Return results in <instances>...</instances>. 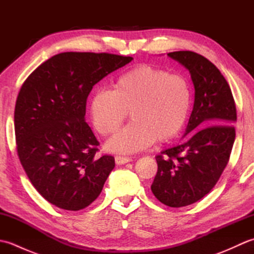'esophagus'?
I'll return each instance as SVG.
<instances>
[{
	"instance_id": "obj_1",
	"label": "esophagus",
	"mask_w": 254,
	"mask_h": 254,
	"mask_svg": "<svg viewBox=\"0 0 254 254\" xmlns=\"http://www.w3.org/2000/svg\"><path fill=\"white\" fill-rule=\"evenodd\" d=\"M115 160H116L117 165H123V164L130 163V161H132V158L131 157H123V156H116Z\"/></svg>"
}]
</instances>
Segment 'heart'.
Wrapping results in <instances>:
<instances>
[{"mask_svg":"<svg viewBox=\"0 0 254 254\" xmlns=\"http://www.w3.org/2000/svg\"><path fill=\"white\" fill-rule=\"evenodd\" d=\"M191 89L185 77L143 64L123 73L112 89H100L89 101L94 127L102 136L116 133L130 111L132 122L107 143L113 153L133 154L156 139L179 135L190 112Z\"/></svg>","mask_w":254,"mask_h":254,"instance_id":"heart-1","label":"heart"}]
</instances>
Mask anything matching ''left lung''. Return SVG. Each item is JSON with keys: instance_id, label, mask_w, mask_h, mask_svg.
Masks as SVG:
<instances>
[{"instance_id": "left-lung-1", "label": "left lung", "mask_w": 254, "mask_h": 254, "mask_svg": "<svg viewBox=\"0 0 254 254\" xmlns=\"http://www.w3.org/2000/svg\"><path fill=\"white\" fill-rule=\"evenodd\" d=\"M168 57L191 74L195 94L185 135L193 134L156 156L158 170L150 189L167 206L182 207L206 195L222 176L235 142L237 110L227 80L206 58L192 51Z\"/></svg>"}]
</instances>
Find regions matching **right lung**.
Instances as JSON below:
<instances>
[{"instance_id":"add662e5","label":"right lung","mask_w":254,"mask_h":254,"mask_svg":"<svg viewBox=\"0 0 254 254\" xmlns=\"http://www.w3.org/2000/svg\"><path fill=\"white\" fill-rule=\"evenodd\" d=\"M132 60L111 53H59L21 86L14 112L18 157L32 186L57 207H87L115 168L112 156L96 154L99 142L85 121L86 101L95 84Z\"/></svg>"}]
</instances>
